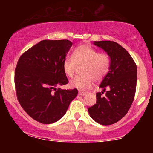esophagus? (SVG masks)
I'll return each instance as SVG.
<instances>
[{
  "instance_id": "esophagus-1",
  "label": "esophagus",
  "mask_w": 153,
  "mask_h": 153,
  "mask_svg": "<svg viewBox=\"0 0 153 153\" xmlns=\"http://www.w3.org/2000/svg\"><path fill=\"white\" fill-rule=\"evenodd\" d=\"M78 94L80 95V96H84V95L86 94V92H84V91H79Z\"/></svg>"
}]
</instances>
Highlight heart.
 I'll return each mask as SVG.
<instances>
[{
    "mask_svg": "<svg viewBox=\"0 0 153 153\" xmlns=\"http://www.w3.org/2000/svg\"><path fill=\"white\" fill-rule=\"evenodd\" d=\"M111 65L109 55L105 52L99 53L90 45H81L75 49L71 57H66L62 62L65 73L73 78L78 67H82L81 76L71 81V86L78 89H86L94 83L102 80Z\"/></svg>",
    "mask_w": 153,
    "mask_h": 153,
    "instance_id": "heart-1",
    "label": "heart"
}]
</instances>
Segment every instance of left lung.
<instances>
[{
    "label": "left lung",
    "instance_id": "left-lung-1",
    "mask_svg": "<svg viewBox=\"0 0 153 153\" xmlns=\"http://www.w3.org/2000/svg\"><path fill=\"white\" fill-rule=\"evenodd\" d=\"M111 58L109 71L99 87L96 103L88 108L91 117L102 125H111L127 114L134 101L137 86V69L130 54L118 43L111 41L94 42ZM108 90L105 91V89ZM106 92L105 94L102 96Z\"/></svg>",
    "mask_w": 153,
    "mask_h": 153
}]
</instances>
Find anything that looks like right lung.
<instances>
[{"label":"right lung","mask_w":153,"mask_h":153,"mask_svg":"<svg viewBox=\"0 0 153 153\" xmlns=\"http://www.w3.org/2000/svg\"><path fill=\"white\" fill-rule=\"evenodd\" d=\"M72 45L68 39L42 40L19 57L14 75L17 99L23 109L39 122L58 121L78 95L76 88H56L68 83L62 62Z\"/></svg>","instance_id":"1"}]
</instances>
